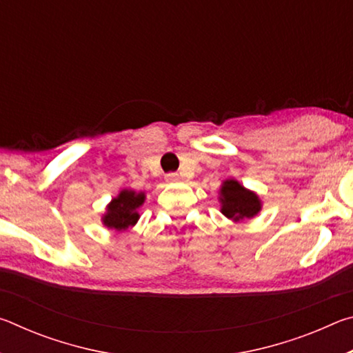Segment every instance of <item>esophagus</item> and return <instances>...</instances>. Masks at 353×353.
Returning <instances> with one entry per match:
<instances>
[{
    "label": "esophagus",
    "mask_w": 353,
    "mask_h": 353,
    "mask_svg": "<svg viewBox=\"0 0 353 353\" xmlns=\"http://www.w3.org/2000/svg\"><path fill=\"white\" fill-rule=\"evenodd\" d=\"M165 181L168 182V183H174V182L181 181V176H179L177 172H168V174L165 176Z\"/></svg>",
    "instance_id": "34e87169"
}]
</instances>
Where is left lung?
Masks as SVG:
<instances>
[{
	"label": "left lung",
	"instance_id": "obj_1",
	"mask_svg": "<svg viewBox=\"0 0 353 353\" xmlns=\"http://www.w3.org/2000/svg\"><path fill=\"white\" fill-rule=\"evenodd\" d=\"M219 202L221 213L235 223L254 218L261 210V201L259 196L254 191L244 188L235 179H229L221 185Z\"/></svg>",
	"mask_w": 353,
	"mask_h": 353
}]
</instances>
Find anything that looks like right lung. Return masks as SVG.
I'll return each instance as SVG.
<instances>
[{
	"label": "right lung",
	"instance_id": "add662e5",
	"mask_svg": "<svg viewBox=\"0 0 353 353\" xmlns=\"http://www.w3.org/2000/svg\"><path fill=\"white\" fill-rule=\"evenodd\" d=\"M145 198V193H137L134 190L119 191L117 198H113L110 204L107 205L103 224L118 232L135 225L140 218L139 208L143 205Z\"/></svg>",
	"mask_w": 353,
	"mask_h": 353
}]
</instances>
